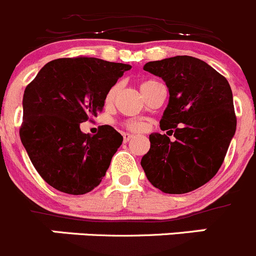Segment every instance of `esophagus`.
Returning <instances> with one entry per match:
<instances>
[{"label":"esophagus","instance_id":"34e87169","mask_svg":"<svg viewBox=\"0 0 256 256\" xmlns=\"http://www.w3.org/2000/svg\"><path fill=\"white\" fill-rule=\"evenodd\" d=\"M122 136H124V142H130V139L132 138V135H131V134H124Z\"/></svg>","mask_w":256,"mask_h":256}]
</instances>
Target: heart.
<instances>
[{
	"label": "heart",
	"mask_w": 256,
	"mask_h": 256,
	"mask_svg": "<svg viewBox=\"0 0 256 256\" xmlns=\"http://www.w3.org/2000/svg\"><path fill=\"white\" fill-rule=\"evenodd\" d=\"M154 83L155 82H152V80H146V82L142 83L140 88H142V90H144V88L149 87V86L154 84ZM117 90H118V87H117V86H114V87H112L111 90H108V93H107V96H106L107 104H111V102L114 101V96H116V93H117ZM126 126H128V130H131V131H140L142 128V124L136 122V121H131V122H128V124H126Z\"/></svg>",
	"instance_id": "1"
}]
</instances>
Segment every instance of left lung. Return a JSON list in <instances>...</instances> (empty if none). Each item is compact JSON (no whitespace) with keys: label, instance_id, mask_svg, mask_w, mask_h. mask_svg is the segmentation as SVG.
Wrapping results in <instances>:
<instances>
[{"label":"left lung","instance_id":"obj_1","mask_svg":"<svg viewBox=\"0 0 256 256\" xmlns=\"http://www.w3.org/2000/svg\"><path fill=\"white\" fill-rule=\"evenodd\" d=\"M144 70L168 87L160 128L176 138L170 142L166 134L149 136L150 149L142 159L145 176L164 193L197 190L218 172L235 135L230 84L206 62L188 56L149 62Z\"/></svg>","mask_w":256,"mask_h":256}]
</instances>
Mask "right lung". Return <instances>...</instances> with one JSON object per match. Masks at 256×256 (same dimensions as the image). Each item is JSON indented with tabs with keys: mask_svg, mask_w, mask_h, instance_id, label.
<instances>
[{
	"mask_svg": "<svg viewBox=\"0 0 256 256\" xmlns=\"http://www.w3.org/2000/svg\"><path fill=\"white\" fill-rule=\"evenodd\" d=\"M128 69L98 58L56 59L25 88L21 142L52 188L77 196L101 183L122 136L108 125L90 136L80 125L104 110L108 90Z\"/></svg>",
	"mask_w": 256,
	"mask_h": 256,
	"instance_id": "right-lung-1",
	"label": "right lung"
}]
</instances>
